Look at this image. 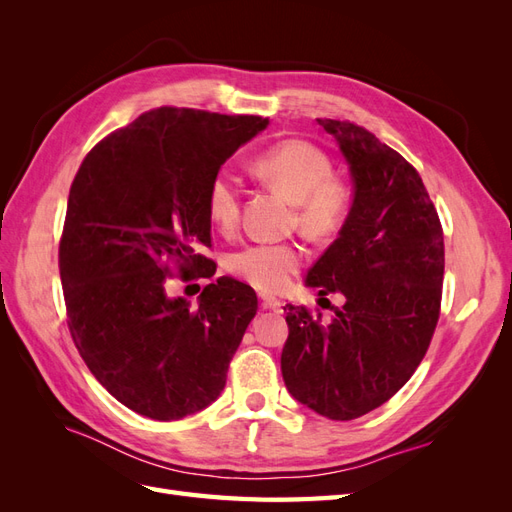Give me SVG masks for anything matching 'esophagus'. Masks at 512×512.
<instances>
[{"label":"esophagus","mask_w":512,"mask_h":512,"mask_svg":"<svg viewBox=\"0 0 512 512\" xmlns=\"http://www.w3.org/2000/svg\"><path fill=\"white\" fill-rule=\"evenodd\" d=\"M260 303L265 309H273V312H280L282 301L277 297H271V294H260Z\"/></svg>","instance_id":"esophagus-1"}]
</instances>
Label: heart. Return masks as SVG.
<instances>
[{
	"label": "heart",
	"mask_w": 512,
	"mask_h": 512,
	"mask_svg": "<svg viewBox=\"0 0 512 512\" xmlns=\"http://www.w3.org/2000/svg\"><path fill=\"white\" fill-rule=\"evenodd\" d=\"M252 173L288 198L294 222L307 237L329 239L344 228L352 211L350 185L333 175L327 153L312 143L282 141L252 160ZM207 215L220 232H232L241 218V194L228 175H215L207 190ZM297 243H254L235 252L228 269L265 292H280L303 265Z\"/></svg>",
	"instance_id": "heart-1"
}]
</instances>
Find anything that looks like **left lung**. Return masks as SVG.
<instances>
[{
	"mask_svg": "<svg viewBox=\"0 0 512 512\" xmlns=\"http://www.w3.org/2000/svg\"><path fill=\"white\" fill-rule=\"evenodd\" d=\"M337 141L354 181L339 237L307 273L320 297L339 292L333 318L286 305L282 376L303 406L352 421L389 401L431 344L440 318L444 235L416 168L369 130L316 119ZM329 301V299H327Z\"/></svg>",
	"mask_w": 512,
	"mask_h": 512,
	"instance_id": "obj_1",
	"label": "left lung"
}]
</instances>
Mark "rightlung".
<instances>
[{"label":"right lung","mask_w":512,"mask_h":512,"mask_svg":"<svg viewBox=\"0 0 512 512\" xmlns=\"http://www.w3.org/2000/svg\"><path fill=\"white\" fill-rule=\"evenodd\" d=\"M269 126L258 115L160 106L91 149L59 241L68 329L91 374L123 406L177 421L220 397L258 309L252 286L220 277L198 307L166 277H213L207 190L220 166Z\"/></svg>","instance_id":"add662e5"}]
</instances>
